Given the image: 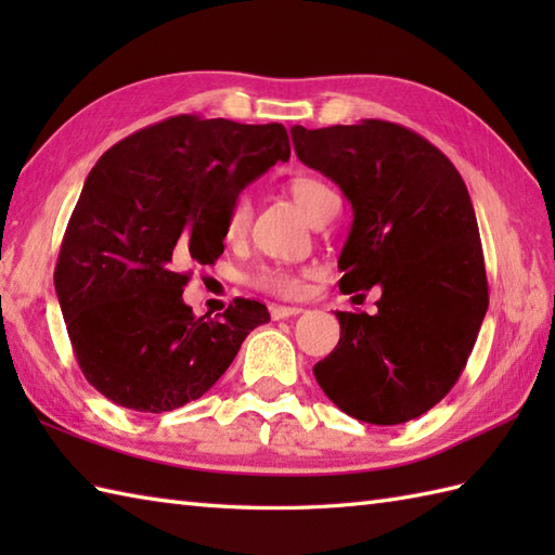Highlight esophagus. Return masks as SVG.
I'll list each match as a JSON object with an SVG mask.
<instances>
[{"label":"esophagus","instance_id":"esophagus-1","mask_svg":"<svg viewBox=\"0 0 555 555\" xmlns=\"http://www.w3.org/2000/svg\"><path fill=\"white\" fill-rule=\"evenodd\" d=\"M305 310L302 308H288V305H274V308H271V320H288V317H298V314H302Z\"/></svg>","mask_w":555,"mask_h":555}]
</instances>
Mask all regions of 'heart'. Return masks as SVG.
Returning a JSON list of instances; mask_svg holds the SVG:
<instances>
[{
	"label": "heart",
	"instance_id": "1",
	"mask_svg": "<svg viewBox=\"0 0 555 555\" xmlns=\"http://www.w3.org/2000/svg\"><path fill=\"white\" fill-rule=\"evenodd\" d=\"M286 188H288L291 197L296 199V205L302 209V215L310 221L326 207L328 199L336 197L332 188H328L322 179H317V176H305V173L293 176ZM250 215H253L250 197H247L245 193L235 197L231 203L229 217H227V238H238V235H243L247 223H250ZM305 279H308L305 271L284 269V267H264L253 276V284L259 291L271 293V296L300 298V296H305V291H308Z\"/></svg>",
	"mask_w": 555,
	"mask_h": 555
}]
</instances>
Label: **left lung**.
Masks as SVG:
<instances>
[{"instance_id": "obj_1", "label": "left lung", "mask_w": 555, "mask_h": 555, "mask_svg": "<svg viewBox=\"0 0 555 555\" xmlns=\"http://www.w3.org/2000/svg\"><path fill=\"white\" fill-rule=\"evenodd\" d=\"M291 138L352 205L340 293L382 286L376 314L336 312L340 338L314 364L317 384L360 422L415 420L463 374L489 308L467 185L439 147L391 121L293 126Z\"/></svg>"}]
</instances>
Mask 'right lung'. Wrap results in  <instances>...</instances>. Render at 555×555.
Segmentation results:
<instances>
[{"instance_id":"add662e5","label":"right lung","mask_w":555,"mask_h":555,"mask_svg":"<svg viewBox=\"0 0 555 555\" xmlns=\"http://www.w3.org/2000/svg\"><path fill=\"white\" fill-rule=\"evenodd\" d=\"M291 143L281 124L171 116L109 147L88 173L54 288L86 379L116 405L169 412L207 393L267 305L235 298L207 320L183 302L185 262L223 253L243 188Z\"/></svg>"}]
</instances>
